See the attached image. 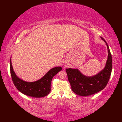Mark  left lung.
Here are the masks:
<instances>
[{"instance_id":"left-lung-1","label":"left lung","mask_w":122,"mask_h":122,"mask_svg":"<svg viewBox=\"0 0 122 122\" xmlns=\"http://www.w3.org/2000/svg\"><path fill=\"white\" fill-rule=\"evenodd\" d=\"M107 46L108 56L104 68L97 74L86 76L83 74L77 69L68 68L66 71L72 91L76 94L87 97L101 91L107 86L112 69V58L109 47L102 37Z\"/></svg>"}]
</instances>
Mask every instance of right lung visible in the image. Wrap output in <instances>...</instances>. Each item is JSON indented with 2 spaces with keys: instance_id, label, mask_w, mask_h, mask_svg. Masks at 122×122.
I'll use <instances>...</instances> for the list:
<instances>
[{
  "instance_id": "1",
  "label": "right lung",
  "mask_w": 122,
  "mask_h": 122,
  "mask_svg": "<svg viewBox=\"0 0 122 122\" xmlns=\"http://www.w3.org/2000/svg\"><path fill=\"white\" fill-rule=\"evenodd\" d=\"M10 61V70L12 80L17 89L25 95L33 97H42L47 95L51 91V82L53 77L62 70L61 66H56L50 69L42 78L34 82L24 81L15 74Z\"/></svg>"
}]
</instances>
